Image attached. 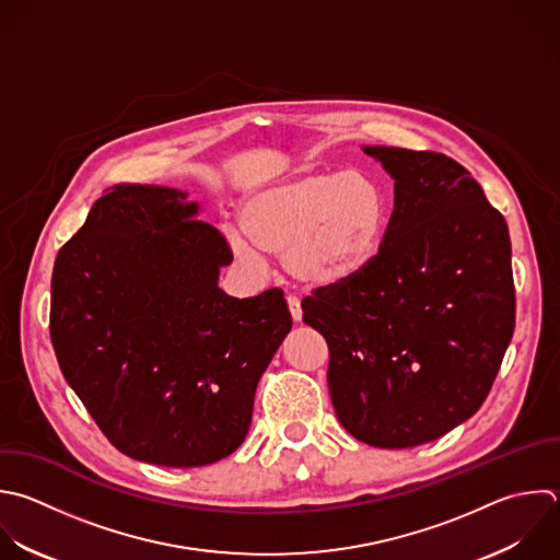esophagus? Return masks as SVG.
Segmentation results:
<instances>
[{"instance_id":"34e87169","label":"esophagus","mask_w":560,"mask_h":560,"mask_svg":"<svg viewBox=\"0 0 560 560\" xmlns=\"http://www.w3.org/2000/svg\"><path fill=\"white\" fill-rule=\"evenodd\" d=\"M287 304H289L291 317H293L295 322H300V319H302V306H300V298H295V295H289V298H287Z\"/></svg>"}]
</instances>
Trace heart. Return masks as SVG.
I'll use <instances>...</instances> for the list:
<instances>
[{
  "label": "heart",
  "mask_w": 560,
  "mask_h": 560,
  "mask_svg": "<svg viewBox=\"0 0 560 560\" xmlns=\"http://www.w3.org/2000/svg\"><path fill=\"white\" fill-rule=\"evenodd\" d=\"M247 238L267 254H282L284 269L302 284L330 289L361 276L378 256L389 225V197L363 171H313L273 182L241 208ZM247 265L258 252L230 238Z\"/></svg>",
  "instance_id": "1"
}]
</instances>
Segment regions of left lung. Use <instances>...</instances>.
<instances>
[{
    "instance_id": "obj_1",
    "label": "left lung",
    "mask_w": 560,
    "mask_h": 560,
    "mask_svg": "<svg viewBox=\"0 0 560 560\" xmlns=\"http://www.w3.org/2000/svg\"><path fill=\"white\" fill-rule=\"evenodd\" d=\"M394 179L383 247L315 289L302 319L328 343L343 429L381 448L438 440L486 400L514 330L510 236L481 186L433 151L363 147Z\"/></svg>"
}]
</instances>
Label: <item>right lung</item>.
Masks as SVG:
<instances>
[{
	"label": "right lung",
	"mask_w": 560,
	"mask_h": 560,
	"mask_svg": "<svg viewBox=\"0 0 560 560\" xmlns=\"http://www.w3.org/2000/svg\"><path fill=\"white\" fill-rule=\"evenodd\" d=\"M164 186L118 184L52 271L50 337L66 381L133 459L190 468L234 453L291 330L280 289L232 298L225 236Z\"/></svg>",
	"instance_id": "1"
}]
</instances>
